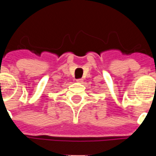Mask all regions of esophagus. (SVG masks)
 I'll list each match as a JSON object with an SVG mask.
<instances>
[{
  "label": "esophagus",
  "instance_id": "34e87169",
  "mask_svg": "<svg viewBox=\"0 0 156 156\" xmlns=\"http://www.w3.org/2000/svg\"><path fill=\"white\" fill-rule=\"evenodd\" d=\"M76 81L78 82V83H83V79H77Z\"/></svg>",
  "mask_w": 156,
  "mask_h": 156
}]
</instances>
